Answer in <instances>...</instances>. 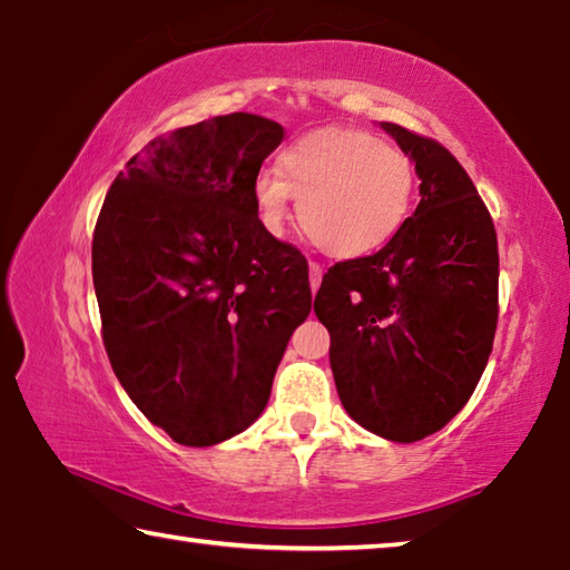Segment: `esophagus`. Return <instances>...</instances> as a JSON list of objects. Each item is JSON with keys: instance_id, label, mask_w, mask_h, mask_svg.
Here are the masks:
<instances>
[{"instance_id": "esophagus-1", "label": "esophagus", "mask_w": 570, "mask_h": 570, "mask_svg": "<svg viewBox=\"0 0 570 570\" xmlns=\"http://www.w3.org/2000/svg\"><path fill=\"white\" fill-rule=\"evenodd\" d=\"M322 276H324L322 264H316V262L308 264V284H312V292L314 294H316V288H320V284H322Z\"/></svg>"}]
</instances>
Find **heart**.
<instances>
[{
	"label": "heart",
	"mask_w": 570,
	"mask_h": 570,
	"mask_svg": "<svg viewBox=\"0 0 570 570\" xmlns=\"http://www.w3.org/2000/svg\"><path fill=\"white\" fill-rule=\"evenodd\" d=\"M417 170L400 148L364 130H324L296 140L278 158V173L254 180L256 218L278 236L292 196L316 248L334 258H360L382 248L407 220Z\"/></svg>",
	"instance_id": "obj_1"
}]
</instances>
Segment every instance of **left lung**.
<instances>
[{
  "mask_svg": "<svg viewBox=\"0 0 570 570\" xmlns=\"http://www.w3.org/2000/svg\"><path fill=\"white\" fill-rule=\"evenodd\" d=\"M414 160L420 204L372 256L334 264L314 312L350 417L384 440L432 435L465 407L493 352L498 236L465 168L438 140L382 122Z\"/></svg>",
  "mask_w": 570,
  "mask_h": 570,
  "instance_id": "left-lung-1",
  "label": "left lung"
}]
</instances>
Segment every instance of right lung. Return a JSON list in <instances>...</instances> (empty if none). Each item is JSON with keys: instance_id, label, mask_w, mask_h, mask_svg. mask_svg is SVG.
<instances>
[{"instance_id": "1", "label": "right lung", "mask_w": 570, "mask_h": 570, "mask_svg": "<svg viewBox=\"0 0 570 570\" xmlns=\"http://www.w3.org/2000/svg\"><path fill=\"white\" fill-rule=\"evenodd\" d=\"M284 128L248 112L153 138L125 163L92 234L115 377L178 445L208 448L264 412L312 312L306 258L258 226L254 180Z\"/></svg>"}]
</instances>
